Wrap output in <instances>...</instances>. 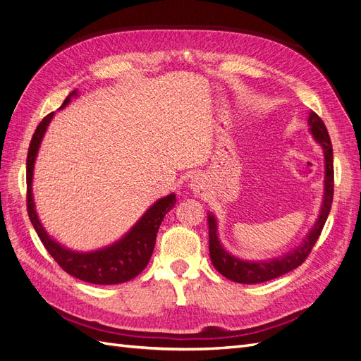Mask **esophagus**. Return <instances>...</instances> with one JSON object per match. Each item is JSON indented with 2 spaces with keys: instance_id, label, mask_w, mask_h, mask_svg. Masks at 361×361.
Listing matches in <instances>:
<instances>
[{
  "instance_id": "obj_1",
  "label": "esophagus",
  "mask_w": 361,
  "mask_h": 361,
  "mask_svg": "<svg viewBox=\"0 0 361 361\" xmlns=\"http://www.w3.org/2000/svg\"><path fill=\"white\" fill-rule=\"evenodd\" d=\"M203 187H204L203 179L199 178V176H195V178L192 179V182H191V190H192L195 194H200V192L203 191Z\"/></svg>"
}]
</instances>
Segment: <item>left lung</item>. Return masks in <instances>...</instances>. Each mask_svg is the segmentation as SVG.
<instances>
[{
	"mask_svg": "<svg viewBox=\"0 0 361 361\" xmlns=\"http://www.w3.org/2000/svg\"><path fill=\"white\" fill-rule=\"evenodd\" d=\"M309 126L313 134V138L324 149L325 157V192H324V202L319 212V218L316 220V224L304 239L302 244L298 245L295 250L289 251L288 255L281 256L279 259L264 260V262H247L241 260L221 247L220 239L216 235V220L212 214L207 215V224H209V255L215 269L223 274L226 279L236 281V283H245V285H256V283H264L272 279H277L286 272L298 268L302 262L307 259L312 248L314 247L316 241L319 239V235L326 221V216L330 214L331 203H333V194H334V167H333V147L331 140L329 135L322 118L314 111L309 114Z\"/></svg>",
	"mask_w": 361,
	"mask_h": 361,
	"instance_id": "left-lung-1",
	"label": "left lung"
}]
</instances>
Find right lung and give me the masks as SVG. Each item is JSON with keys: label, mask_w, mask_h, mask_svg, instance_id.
I'll list each match as a JSON object with an SVG mask.
<instances>
[{"label": "right lung", "mask_w": 361, "mask_h": 361, "mask_svg": "<svg viewBox=\"0 0 361 361\" xmlns=\"http://www.w3.org/2000/svg\"><path fill=\"white\" fill-rule=\"evenodd\" d=\"M72 96H76V90H73L64 99L61 108L71 102ZM52 117L54 113H49L47 117H43V120L36 128V133L32 134L28 147L27 209L30 221L35 226L40 241L48 250V253L68 274L82 281L93 283V285H118V283L133 280L147 267L150 256L155 248L158 228L164 220V216H166V214L176 203V195L170 194L167 197L159 199L155 204H152L146 214L137 221V224L120 241L114 243L110 247L89 251V253H80V251L64 248L63 245L54 241L39 221V216L35 209V202H32L31 188L32 169H35L37 150Z\"/></svg>", "instance_id": "1"}]
</instances>
